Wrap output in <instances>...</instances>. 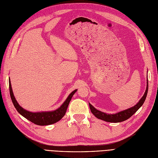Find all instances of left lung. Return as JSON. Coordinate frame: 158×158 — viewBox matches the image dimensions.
Instances as JSON below:
<instances>
[{
    "mask_svg": "<svg viewBox=\"0 0 158 158\" xmlns=\"http://www.w3.org/2000/svg\"><path fill=\"white\" fill-rule=\"evenodd\" d=\"M146 82H147V85H146V89L144 94L143 95V96L140 99V101L133 107L125 110H123V111L117 112L116 113L109 114V113L102 112L101 111H99V110L95 109L93 106H92V105L89 103V106L91 111H92V113L94 114V115L95 117L109 123H120V122H123L124 121L127 120L128 118H129L131 116H132L133 114L141 107L143 103H144L145 99L147 96L148 90V77H147Z\"/></svg>",
    "mask_w": 158,
    "mask_h": 158,
    "instance_id": "8db88e82",
    "label": "left lung"
}]
</instances>
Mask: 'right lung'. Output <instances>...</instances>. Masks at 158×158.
Instances as JSON below:
<instances>
[{"instance_id": "right-lung-1", "label": "right lung", "mask_w": 158, "mask_h": 158, "mask_svg": "<svg viewBox=\"0 0 158 158\" xmlns=\"http://www.w3.org/2000/svg\"><path fill=\"white\" fill-rule=\"evenodd\" d=\"M9 89H10V94L12 102L14 104V107L16 109L17 111L23 117L27 118V120H29L30 121L35 124L37 125L41 126L52 125V124H54L60 121V119L64 116L70 100L72 98H73V95L76 92V91H77V89H76L74 90L73 92H72L68 96V98H66V99L64 102V103L61 105V106L58 109L54 110V111L31 112L29 111H27L25 109L22 107L16 101V99L14 95V93L12 92L10 78H9Z\"/></svg>"}]
</instances>
